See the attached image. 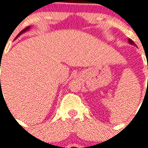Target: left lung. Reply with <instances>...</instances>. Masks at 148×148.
I'll list each match as a JSON object with an SVG mask.
<instances>
[{
	"label": "left lung",
	"mask_w": 148,
	"mask_h": 148,
	"mask_svg": "<svg viewBox=\"0 0 148 148\" xmlns=\"http://www.w3.org/2000/svg\"><path fill=\"white\" fill-rule=\"evenodd\" d=\"M129 42L131 44V45H135V44H134V41H133V40H132V39H129ZM147 68H148V67H147Z\"/></svg>",
	"instance_id": "1"
}]
</instances>
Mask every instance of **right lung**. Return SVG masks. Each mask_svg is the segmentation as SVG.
<instances>
[{
    "mask_svg": "<svg viewBox=\"0 0 148 148\" xmlns=\"http://www.w3.org/2000/svg\"><path fill=\"white\" fill-rule=\"evenodd\" d=\"M29 29H30V26L26 27L25 29H23V30H22V31L20 32H19V34H18V36H17L16 38H15V39H17V38H18V37L19 36H20V35H21V34H22V33H24V32H26V31H28ZM0 80H1V79H0Z\"/></svg>",
    "mask_w": 148,
    "mask_h": 148,
    "instance_id": "obj_1",
    "label": "right lung"
}]
</instances>
